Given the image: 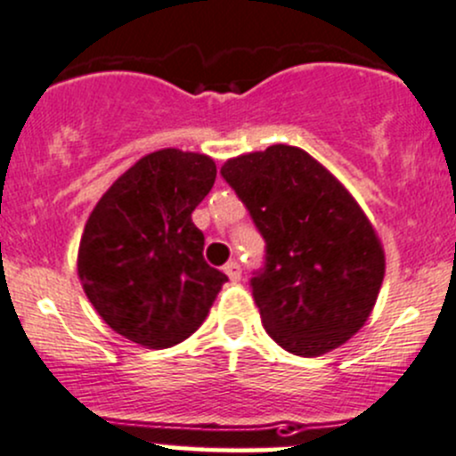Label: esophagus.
Here are the masks:
<instances>
[{"mask_svg": "<svg viewBox=\"0 0 456 456\" xmlns=\"http://www.w3.org/2000/svg\"><path fill=\"white\" fill-rule=\"evenodd\" d=\"M224 273L228 274L230 281H239V277H241V268H239L237 261H228V264L224 265Z\"/></svg>", "mask_w": 456, "mask_h": 456, "instance_id": "1", "label": "esophagus"}]
</instances>
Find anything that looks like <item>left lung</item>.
<instances>
[{"label":"left lung","mask_w":456,"mask_h":456,"mask_svg":"<svg viewBox=\"0 0 456 456\" xmlns=\"http://www.w3.org/2000/svg\"><path fill=\"white\" fill-rule=\"evenodd\" d=\"M265 239L252 297L265 332L299 357L344 346L370 317L386 252L348 188L304 148L274 143L222 166Z\"/></svg>","instance_id":"obj_1"}]
</instances>
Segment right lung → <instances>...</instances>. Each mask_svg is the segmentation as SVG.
<instances>
[{"mask_svg": "<svg viewBox=\"0 0 456 456\" xmlns=\"http://www.w3.org/2000/svg\"><path fill=\"white\" fill-rule=\"evenodd\" d=\"M204 152L161 148L134 161L90 213L77 274L99 317L142 348L188 339L228 277L204 259L192 210L213 188Z\"/></svg>", "mask_w": 456, "mask_h": 456, "instance_id": "right-lung-1", "label": "right lung"}]
</instances>
